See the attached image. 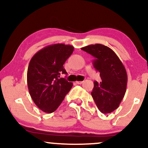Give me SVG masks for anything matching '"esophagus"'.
Segmentation results:
<instances>
[{
	"label": "esophagus",
	"instance_id": "esophagus-1",
	"mask_svg": "<svg viewBox=\"0 0 148 148\" xmlns=\"http://www.w3.org/2000/svg\"><path fill=\"white\" fill-rule=\"evenodd\" d=\"M83 82H84V81H76V83L77 84H83Z\"/></svg>",
	"mask_w": 148,
	"mask_h": 148
}]
</instances>
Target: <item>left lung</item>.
Returning <instances> with one entry per match:
<instances>
[{
	"label": "left lung",
	"instance_id": "8db88e82",
	"mask_svg": "<svg viewBox=\"0 0 148 148\" xmlns=\"http://www.w3.org/2000/svg\"><path fill=\"white\" fill-rule=\"evenodd\" d=\"M81 49L95 58L93 66L101 79L100 83L94 82L91 95L101 113H111L118 108L126 92V69L115 53L106 46L96 44Z\"/></svg>",
	"mask_w": 148,
	"mask_h": 148
}]
</instances>
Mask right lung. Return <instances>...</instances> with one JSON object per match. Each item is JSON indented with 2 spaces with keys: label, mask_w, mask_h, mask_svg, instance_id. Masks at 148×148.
Instances as JSON below:
<instances>
[{
  "label": "right lung",
  "mask_w": 148,
  "mask_h": 148,
  "mask_svg": "<svg viewBox=\"0 0 148 148\" xmlns=\"http://www.w3.org/2000/svg\"><path fill=\"white\" fill-rule=\"evenodd\" d=\"M73 51L71 45L55 44L39 51L30 61L28 90L34 103L45 113L55 111L72 87V83L59 77L60 74H67L63 64Z\"/></svg>",
  "instance_id": "1"
}]
</instances>
